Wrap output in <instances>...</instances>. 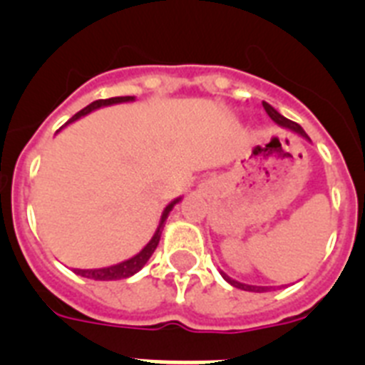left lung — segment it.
<instances>
[{
  "mask_svg": "<svg viewBox=\"0 0 365 365\" xmlns=\"http://www.w3.org/2000/svg\"><path fill=\"white\" fill-rule=\"evenodd\" d=\"M264 109H265V113L269 114V118H271V120L274 121L277 125L284 127V129L291 130V133L298 134V136L305 138L307 142H311L309 136L305 134V130L302 129V127L298 125V123H294V121H291V120H287V118H285V116H282V114L278 113V110L274 109V107H271V105L265 103V101H264ZM220 274H222L223 280L227 282V284H231L232 287L242 289V291H252V293H260V291H267V289H269V287H264V285H249V284H242V282H238V280H232V278L227 277V274H225V272H223V271H220Z\"/></svg>",
  "mask_w": 365,
  "mask_h": 365,
  "instance_id": "obj_1",
  "label": "left lung"
}]
</instances>
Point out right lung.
<instances>
[{"instance_id":"add662e5","label":"right lung","mask_w":365,"mask_h":365,"mask_svg":"<svg viewBox=\"0 0 365 365\" xmlns=\"http://www.w3.org/2000/svg\"><path fill=\"white\" fill-rule=\"evenodd\" d=\"M134 100H136V98H134V96H118V98H109V100H96V101H93V103H91V105H87L85 109H81L80 113L74 114V116H72L71 120H68L63 127H67L68 123H74V121L80 120V118L87 116V114L93 113V110L101 109V107H109V105H116V103H127V101H134ZM63 127H61V129H63ZM178 202H182V196H178V198H175L170 203H167L165 209H163V212H162V218H160L158 229L154 231L153 238H150L149 244H147L145 247L142 249V251L138 252V255H134L133 258H129V260L120 262V264L109 265V267L74 269V272H76V274H80V277L91 278V280L109 282V280H123V278H129V277H133V274H136L138 271H142L143 265H145L147 262H149V258H150V256H153V252L156 251V247H158L160 236H162L163 227H165L167 216H169V212L173 211V207H175Z\"/></svg>"}]
</instances>
